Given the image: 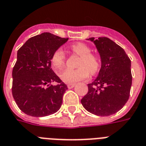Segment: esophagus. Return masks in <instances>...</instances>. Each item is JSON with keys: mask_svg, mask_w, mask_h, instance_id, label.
Segmentation results:
<instances>
[{"mask_svg": "<svg viewBox=\"0 0 146 146\" xmlns=\"http://www.w3.org/2000/svg\"><path fill=\"white\" fill-rule=\"evenodd\" d=\"M74 86H75V84H74V83H70V84H68V85H67V88H68L69 89L73 88Z\"/></svg>", "mask_w": 146, "mask_h": 146, "instance_id": "34e87169", "label": "esophagus"}]
</instances>
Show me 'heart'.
<instances>
[{
    "mask_svg": "<svg viewBox=\"0 0 146 146\" xmlns=\"http://www.w3.org/2000/svg\"><path fill=\"white\" fill-rule=\"evenodd\" d=\"M73 52L79 56L77 63V69H66L60 74L62 81L67 83H74L83 80L89 76V74H95L100 68V62L98 57L92 54V50L87 45L77 42L71 46ZM65 53L62 48H59L54 51L52 56V64L55 70H60L64 65Z\"/></svg>",
    "mask_w": 146,
    "mask_h": 146,
    "instance_id": "heart-1",
    "label": "heart"
}]
</instances>
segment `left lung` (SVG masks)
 Masks as SVG:
<instances>
[{
	"instance_id": "1",
	"label": "left lung",
	"mask_w": 146,
	"mask_h": 146,
	"mask_svg": "<svg viewBox=\"0 0 146 146\" xmlns=\"http://www.w3.org/2000/svg\"><path fill=\"white\" fill-rule=\"evenodd\" d=\"M94 43L101 60L98 77L88 84V92L81 100L83 107L99 116L118 112L128 100L131 85V61L120 46L107 37L87 39Z\"/></svg>"
}]
</instances>
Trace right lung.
Wrapping results in <instances>:
<instances>
[{
	"mask_svg": "<svg viewBox=\"0 0 146 146\" xmlns=\"http://www.w3.org/2000/svg\"><path fill=\"white\" fill-rule=\"evenodd\" d=\"M67 40L46 32L31 37L18 50L12 73V93L25 114L43 117L61 108L67 86L52 70L51 59L54 51ZM54 81L56 86L50 84Z\"/></svg>",
	"mask_w": 146,
	"mask_h": 146,
	"instance_id": "add662e5",
	"label": "right lung"
}]
</instances>
